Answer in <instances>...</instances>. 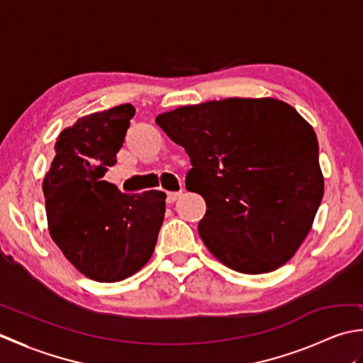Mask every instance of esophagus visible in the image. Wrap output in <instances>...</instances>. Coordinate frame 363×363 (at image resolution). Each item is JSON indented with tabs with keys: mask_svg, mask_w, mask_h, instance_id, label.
<instances>
[{
	"mask_svg": "<svg viewBox=\"0 0 363 363\" xmlns=\"http://www.w3.org/2000/svg\"><path fill=\"white\" fill-rule=\"evenodd\" d=\"M181 195H182V191H169V194H167V203L173 204L176 199H179Z\"/></svg>",
	"mask_w": 363,
	"mask_h": 363,
	"instance_id": "obj_1",
	"label": "esophagus"
}]
</instances>
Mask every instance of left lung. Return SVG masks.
I'll use <instances>...</instances> for the list:
<instances>
[{
    "mask_svg": "<svg viewBox=\"0 0 363 363\" xmlns=\"http://www.w3.org/2000/svg\"><path fill=\"white\" fill-rule=\"evenodd\" d=\"M190 157L189 191L207 211L204 245L238 273L279 268L309 234L325 191L312 126L274 98H228L157 115Z\"/></svg>",
    "mask_w": 363,
    "mask_h": 363,
    "instance_id": "1",
    "label": "left lung"
}]
</instances>
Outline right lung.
<instances>
[{"label": "right lung", "mask_w": 363, "mask_h": 363, "mask_svg": "<svg viewBox=\"0 0 363 363\" xmlns=\"http://www.w3.org/2000/svg\"><path fill=\"white\" fill-rule=\"evenodd\" d=\"M133 104L90 113L60 133L43 179L51 238L64 256L98 282L133 276L152 256L165 215L164 191L121 194L103 181L117 164Z\"/></svg>", "instance_id": "add662e5"}]
</instances>
